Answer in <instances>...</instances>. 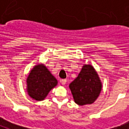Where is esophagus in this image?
<instances>
[{"label": "esophagus", "instance_id": "34e87169", "mask_svg": "<svg viewBox=\"0 0 129 129\" xmlns=\"http://www.w3.org/2000/svg\"><path fill=\"white\" fill-rule=\"evenodd\" d=\"M60 82L62 83V85H64V84L67 83V80H66V79H62V80H60Z\"/></svg>", "mask_w": 129, "mask_h": 129}]
</instances>
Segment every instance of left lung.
<instances>
[{
    "label": "left lung",
    "mask_w": 129,
    "mask_h": 129,
    "mask_svg": "<svg viewBox=\"0 0 129 129\" xmlns=\"http://www.w3.org/2000/svg\"><path fill=\"white\" fill-rule=\"evenodd\" d=\"M69 89L76 104H91L99 96L102 82L93 67L84 64L78 77L69 84Z\"/></svg>",
    "instance_id": "left-lung-1"
}]
</instances>
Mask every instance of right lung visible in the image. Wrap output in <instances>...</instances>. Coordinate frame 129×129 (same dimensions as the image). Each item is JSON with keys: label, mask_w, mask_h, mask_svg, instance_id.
Returning a JSON list of instances; mask_svg holds the SVG:
<instances>
[{"label": "right lung", "mask_w": 129, "mask_h": 129, "mask_svg": "<svg viewBox=\"0 0 129 129\" xmlns=\"http://www.w3.org/2000/svg\"><path fill=\"white\" fill-rule=\"evenodd\" d=\"M57 84V80L43 64H37L31 70L27 77V93L34 100L41 101Z\"/></svg>", "instance_id": "add662e5"}]
</instances>
